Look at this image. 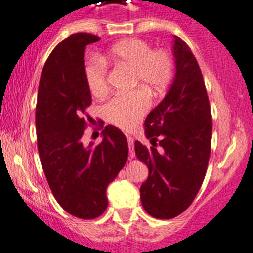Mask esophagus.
Masks as SVG:
<instances>
[{
    "mask_svg": "<svg viewBox=\"0 0 253 253\" xmlns=\"http://www.w3.org/2000/svg\"><path fill=\"white\" fill-rule=\"evenodd\" d=\"M127 142H128V147H129V158H134V156H136V153H134V139L133 137L131 136H127Z\"/></svg>",
    "mask_w": 253,
    "mask_h": 253,
    "instance_id": "esophagus-1",
    "label": "esophagus"
}]
</instances>
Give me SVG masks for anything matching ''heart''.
Segmentation results:
<instances>
[{
    "label": "heart",
    "instance_id": "obj_1",
    "mask_svg": "<svg viewBox=\"0 0 253 253\" xmlns=\"http://www.w3.org/2000/svg\"><path fill=\"white\" fill-rule=\"evenodd\" d=\"M106 61L115 67L132 70V87H141L131 94L117 95L102 107V116L109 124L122 129H132L141 122L152 105L147 90L159 95L168 87L174 75V59L164 49H153L146 41L125 39L110 48L104 59L91 56L84 69L85 82L94 96L109 90Z\"/></svg>",
    "mask_w": 253,
    "mask_h": 253
}]
</instances>
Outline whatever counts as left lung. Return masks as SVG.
Returning a JSON list of instances; mask_svg holds the SVG:
<instances>
[{
	"mask_svg": "<svg viewBox=\"0 0 253 253\" xmlns=\"http://www.w3.org/2000/svg\"><path fill=\"white\" fill-rule=\"evenodd\" d=\"M174 56L173 84L144 121L152 147L134 142L137 158L149 170L139 190L142 205L151 216L163 220L178 216L192 205L211 151L212 120L202 70L188 44L176 36Z\"/></svg>",
	"mask_w": 253,
	"mask_h": 253,
	"instance_id": "left-lung-1",
	"label": "left lung"
}]
</instances>
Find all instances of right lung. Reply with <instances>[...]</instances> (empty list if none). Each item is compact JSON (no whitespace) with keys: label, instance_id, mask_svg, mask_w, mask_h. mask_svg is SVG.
<instances>
[{"label":"right lung","instance_id":"1","mask_svg":"<svg viewBox=\"0 0 253 253\" xmlns=\"http://www.w3.org/2000/svg\"><path fill=\"white\" fill-rule=\"evenodd\" d=\"M99 39L75 33L53 49L42 72L36 106L37 144L49 188L65 211L84 220L104 214L107 185L128 157L126 136L112 125L105 126L97 146L85 147L82 141L91 105L85 48Z\"/></svg>","mask_w":253,"mask_h":253}]
</instances>
